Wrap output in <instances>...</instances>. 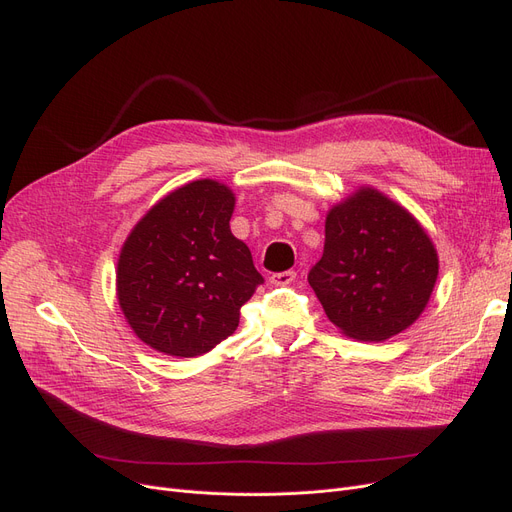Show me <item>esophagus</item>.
<instances>
[{
    "label": "esophagus",
    "mask_w": 512,
    "mask_h": 512,
    "mask_svg": "<svg viewBox=\"0 0 512 512\" xmlns=\"http://www.w3.org/2000/svg\"><path fill=\"white\" fill-rule=\"evenodd\" d=\"M294 279H296V273H294V271H285V273H275V275L271 277V283L281 287V285H289Z\"/></svg>",
    "instance_id": "34e87169"
}]
</instances>
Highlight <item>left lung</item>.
Wrapping results in <instances>:
<instances>
[{
    "mask_svg": "<svg viewBox=\"0 0 512 512\" xmlns=\"http://www.w3.org/2000/svg\"><path fill=\"white\" fill-rule=\"evenodd\" d=\"M440 273L431 237L404 206L362 185L331 206L308 283L352 339L385 342L423 314Z\"/></svg>",
    "mask_w": 512,
    "mask_h": 512,
    "instance_id": "1",
    "label": "left lung"
}]
</instances>
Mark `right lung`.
<instances>
[{
    "label": "right lung",
    "mask_w": 512,
    "mask_h": 512,
    "mask_svg": "<svg viewBox=\"0 0 512 512\" xmlns=\"http://www.w3.org/2000/svg\"><path fill=\"white\" fill-rule=\"evenodd\" d=\"M235 193L214 179L166 193L131 229L116 264V300L156 352L191 358L221 344L264 281L231 233Z\"/></svg>",
    "instance_id": "obj_1"
}]
</instances>
